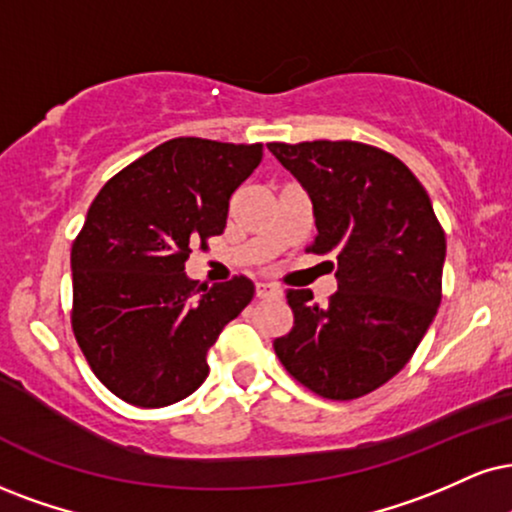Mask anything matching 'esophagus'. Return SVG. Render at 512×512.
<instances>
[{
	"mask_svg": "<svg viewBox=\"0 0 512 512\" xmlns=\"http://www.w3.org/2000/svg\"><path fill=\"white\" fill-rule=\"evenodd\" d=\"M282 289L273 285V282H256V296L258 299H270V296H280Z\"/></svg>",
	"mask_w": 512,
	"mask_h": 512,
	"instance_id": "34e87169",
	"label": "esophagus"
}]
</instances>
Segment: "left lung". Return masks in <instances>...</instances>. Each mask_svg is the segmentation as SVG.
<instances>
[{"label": "left lung", "instance_id": "obj_1", "mask_svg": "<svg viewBox=\"0 0 512 512\" xmlns=\"http://www.w3.org/2000/svg\"><path fill=\"white\" fill-rule=\"evenodd\" d=\"M313 201L311 254L337 258L327 306L287 289L294 325L275 356L330 401L370 394L410 361L441 304L446 235L425 187L380 147L353 140L270 142Z\"/></svg>", "mask_w": 512, "mask_h": 512}]
</instances>
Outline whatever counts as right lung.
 <instances>
[{"label": "right lung", "mask_w": 512, "mask_h": 512, "mask_svg": "<svg viewBox=\"0 0 512 512\" xmlns=\"http://www.w3.org/2000/svg\"><path fill=\"white\" fill-rule=\"evenodd\" d=\"M261 156V142L175 137L94 197L71 249V325L97 380L125 403L161 408L197 391L208 349L254 299L249 277L208 289L185 263L225 230L232 192Z\"/></svg>", "instance_id": "add662e5"}]
</instances>
